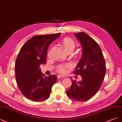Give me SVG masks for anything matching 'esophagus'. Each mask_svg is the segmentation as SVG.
<instances>
[{"label": "esophagus", "mask_w": 122, "mask_h": 122, "mask_svg": "<svg viewBox=\"0 0 122 122\" xmlns=\"http://www.w3.org/2000/svg\"><path fill=\"white\" fill-rule=\"evenodd\" d=\"M57 77L58 79H59V78H64V77H65V76L61 75H58L57 76Z\"/></svg>", "instance_id": "esophagus-1"}]
</instances>
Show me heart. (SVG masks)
Listing matches in <instances>:
<instances>
[{"instance_id": "b5f03b06", "label": "heart", "mask_w": 122, "mask_h": 122, "mask_svg": "<svg viewBox=\"0 0 122 122\" xmlns=\"http://www.w3.org/2000/svg\"><path fill=\"white\" fill-rule=\"evenodd\" d=\"M62 45H63L64 49L66 52H68L69 51H73L75 48V43L74 41L69 38H65L62 41ZM50 52L49 51L48 53V55L50 56ZM72 65L71 63H66L64 64H61L57 66L56 68V71L58 73L64 74L66 73L67 70L71 68L72 67Z\"/></svg>"}]
</instances>
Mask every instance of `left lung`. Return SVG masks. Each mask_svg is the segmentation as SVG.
Listing matches in <instances>:
<instances>
[{
  "mask_svg": "<svg viewBox=\"0 0 122 122\" xmlns=\"http://www.w3.org/2000/svg\"><path fill=\"white\" fill-rule=\"evenodd\" d=\"M75 36L82 47V55L77 64L75 75L82 77L81 81L72 80L67 91L68 96L77 101L91 99L100 89L106 73L104 56L98 43L85 32L75 33Z\"/></svg>",
  "mask_w": 122,
  "mask_h": 122,
  "instance_id": "obj_1",
  "label": "left lung"
}]
</instances>
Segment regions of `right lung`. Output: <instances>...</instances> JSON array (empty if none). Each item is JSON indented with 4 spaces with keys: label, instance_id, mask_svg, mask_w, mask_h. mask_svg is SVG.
<instances>
[{
    "label": "right lung",
    "instance_id": "1",
    "mask_svg": "<svg viewBox=\"0 0 122 122\" xmlns=\"http://www.w3.org/2000/svg\"><path fill=\"white\" fill-rule=\"evenodd\" d=\"M60 35L33 36L24 44L18 55L15 62L17 84L22 94L31 101L41 102L48 99L56 82V75L46 76L40 66L46 62L49 46Z\"/></svg>",
    "mask_w": 122,
    "mask_h": 122
}]
</instances>
